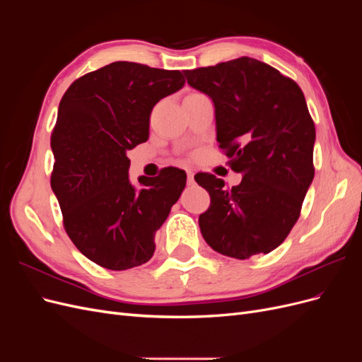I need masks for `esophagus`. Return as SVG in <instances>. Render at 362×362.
<instances>
[{"instance_id":"obj_1","label":"esophagus","mask_w":362,"mask_h":362,"mask_svg":"<svg viewBox=\"0 0 362 362\" xmlns=\"http://www.w3.org/2000/svg\"><path fill=\"white\" fill-rule=\"evenodd\" d=\"M187 184L189 185H193L194 184V173L192 170L187 172Z\"/></svg>"}]
</instances>
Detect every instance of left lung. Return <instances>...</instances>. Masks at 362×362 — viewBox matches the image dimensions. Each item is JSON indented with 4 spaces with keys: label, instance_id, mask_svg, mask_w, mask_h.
<instances>
[{
    "label": "left lung",
    "instance_id": "obj_1",
    "mask_svg": "<svg viewBox=\"0 0 362 362\" xmlns=\"http://www.w3.org/2000/svg\"><path fill=\"white\" fill-rule=\"evenodd\" d=\"M184 75L213 101L218 146L243 173L231 190L214 175L194 177L211 196L199 216L202 237L231 258L269 254L298 222L314 178L315 128L300 87L250 57Z\"/></svg>",
    "mask_w": 362,
    "mask_h": 362
}]
</instances>
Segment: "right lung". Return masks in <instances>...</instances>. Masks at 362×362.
Segmentation results:
<instances>
[{
    "label": "right lung",
    "instance_id": "add662e5",
    "mask_svg": "<svg viewBox=\"0 0 362 362\" xmlns=\"http://www.w3.org/2000/svg\"><path fill=\"white\" fill-rule=\"evenodd\" d=\"M185 84L180 71L115 62L86 74L63 95L51 148V187L64 229L81 254L101 267L145 264L156 233L185 187L177 168L129 181L127 152L149 137L154 105Z\"/></svg>",
    "mask_w": 362,
    "mask_h": 362
}]
</instances>
